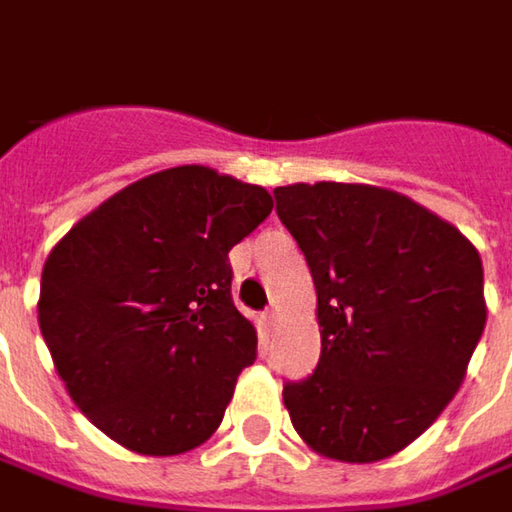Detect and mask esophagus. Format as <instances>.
Masks as SVG:
<instances>
[{
	"instance_id": "1",
	"label": "esophagus",
	"mask_w": 512,
	"mask_h": 512,
	"mask_svg": "<svg viewBox=\"0 0 512 512\" xmlns=\"http://www.w3.org/2000/svg\"><path fill=\"white\" fill-rule=\"evenodd\" d=\"M263 323H266L269 329L275 326V309H266V312H263Z\"/></svg>"
}]
</instances>
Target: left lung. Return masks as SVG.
Here are the masks:
<instances>
[{
  "mask_svg": "<svg viewBox=\"0 0 512 512\" xmlns=\"http://www.w3.org/2000/svg\"><path fill=\"white\" fill-rule=\"evenodd\" d=\"M318 292L321 361L283 384L298 435L326 458L395 456L453 401L484 332L476 246L398 191L361 183L275 189Z\"/></svg>",
  "mask_w": 512,
  "mask_h": 512,
  "instance_id": "1",
  "label": "left lung"
}]
</instances>
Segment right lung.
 Masks as SVG:
<instances>
[{
  "instance_id": "add662e5",
  "label": "right lung",
  "mask_w": 512,
  "mask_h": 512,
  "mask_svg": "<svg viewBox=\"0 0 512 512\" xmlns=\"http://www.w3.org/2000/svg\"><path fill=\"white\" fill-rule=\"evenodd\" d=\"M269 212L266 189L177 166L117 191L56 243L39 329L68 395L108 438L180 456L220 427L257 355L229 252Z\"/></svg>"
}]
</instances>
